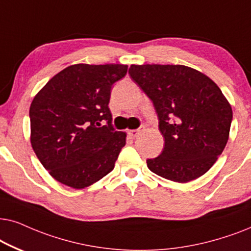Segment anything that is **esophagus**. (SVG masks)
Masks as SVG:
<instances>
[{"mask_svg": "<svg viewBox=\"0 0 251 251\" xmlns=\"http://www.w3.org/2000/svg\"><path fill=\"white\" fill-rule=\"evenodd\" d=\"M143 129H145V126H141V127H140L139 129H129V131L127 132L128 133V135L131 136V138H136V136H138L140 133H141Z\"/></svg>", "mask_w": 251, "mask_h": 251, "instance_id": "34e87169", "label": "esophagus"}]
</instances>
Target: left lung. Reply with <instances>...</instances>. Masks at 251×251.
<instances>
[{
    "instance_id": "left-lung-1",
    "label": "left lung",
    "mask_w": 251,
    "mask_h": 251,
    "mask_svg": "<svg viewBox=\"0 0 251 251\" xmlns=\"http://www.w3.org/2000/svg\"><path fill=\"white\" fill-rule=\"evenodd\" d=\"M133 81L151 100L164 149L149 170L176 182L208 172L225 148L233 112L209 76L185 65H131Z\"/></svg>"
}]
</instances>
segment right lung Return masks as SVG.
Masks as SVG:
<instances>
[{
	"label": "right lung",
	"mask_w": 251,
	"mask_h": 251,
	"mask_svg": "<svg viewBox=\"0 0 251 251\" xmlns=\"http://www.w3.org/2000/svg\"><path fill=\"white\" fill-rule=\"evenodd\" d=\"M126 72L123 64H75L53 75L34 96L31 145L58 182L81 189L115 168L126 133L112 127L108 105L112 85Z\"/></svg>",
	"instance_id": "add662e5"
}]
</instances>
